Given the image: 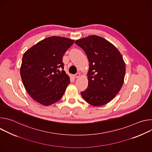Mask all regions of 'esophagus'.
<instances>
[{
    "mask_svg": "<svg viewBox=\"0 0 152 152\" xmlns=\"http://www.w3.org/2000/svg\"><path fill=\"white\" fill-rule=\"evenodd\" d=\"M74 76H75V78H77V77H79L80 76V73H76V74H75Z\"/></svg>",
    "mask_w": 152,
    "mask_h": 152,
    "instance_id": "34e87169",
    "label": "esophagus"
}]
</instances>
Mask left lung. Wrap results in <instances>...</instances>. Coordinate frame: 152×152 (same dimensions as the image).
I'll list each match as a JSON object with an SVG mask.
<instances>
[{
    "mask_svg": "<svg viewBox=\"0 0 152 152\" xmlns=\"http://www.w3.org/2000/svg\"><path fill=\"white\" fill-rule=\"evenodd\" d=\"M75 44L85 52L89 61L88 87L80 92L89 104L99 106L112 100L123 85L126 66L118 50L97 35L77 39Z\"/></svg>",
    "mask_w": 152,
    "mask_h": 152,
    "instance_id": "1",
    "label": "left lung"
}]
</instances>
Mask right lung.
Here are the masks:
<instances>
[{"label":"right lung","mask_w":152,"mask_h":152,"mask_svg":"<svg viewBox=\"0 0 152 152\" xmlns=\"http://www.w3.org/2000/svg\"><path fill=\"white\" fill-rule=\"evenodd\" d=\"M75 41L50 37L38 43L23 55L20 75L29 96L37 102L49 106L58 102L70 83L64 69L62 57Z\"/></svg>","instance_id":"right-lung-1"}]
</instances>
